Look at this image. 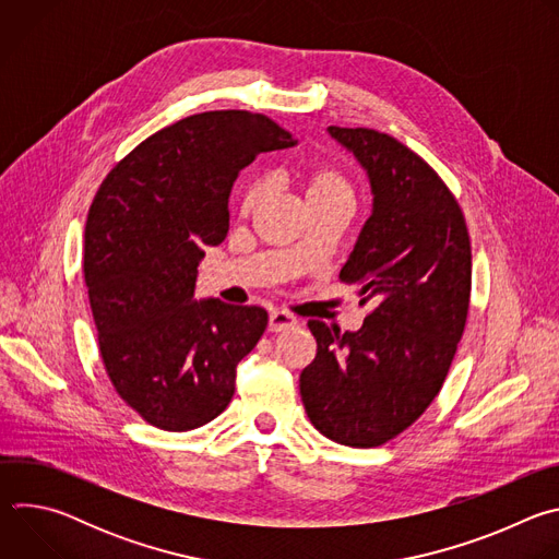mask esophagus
I'll list each match as a JSON object with an SVG mask.
<instances>
[{"label": "esophagus", "mask_w": 559, "mask_h": 559, "mask_svg": "<svg viewBox=\"0 0 559 559\" xmlns=\"http://www.w3.org/2000/svg\"><path fill=\"white\" fill-rule=\"evenodd\" d=\"M296 328V318L285 313V311H270L267 316V332L272 334H278V332H285V330H292Z\"/></svg>", "instance_id": "obj_1"}]
</instances>
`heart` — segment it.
Masks as SVG:
<instances>
[{
	"mask_svg": "<svg viewBox=\"0 0 559 559\" xmlns=\"http://www.w3.org/2000/svg\"><path fill=\"white\" fill-rule=\"evenodd\" d=\"M265 181L254 177L246 183L241 192V212L250 214L265 197ZM305 190V203H321V201H354V188L349 179L336 170V168H316L305 177L302 183Z\"/></svg>",
	"mask_w": 559,
	"mask_h": 559,
	"instance_id": "obj_1",
	"label": "heart"
}]
</instances>
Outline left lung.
I'll use <instances>...</instances> for the list:
<instances>
[{"label":"left lung","instance_id":"left-lung-1","mask_svg":"<svg viewBox=\"0 0 559 559\" xmlns=\"http://www.w3.org/2000/svg\"><path fill=\"white\" fill-rule=\"evenodd\" d=\"M328 132L367 173L373 203L341 281L373 302L358 332L307 328L316 358L300 373L311 425L345 447H378L438 395L464 332L471 243L462 210L433 168L369 128Z\"/></svg>","mask_w":559,"mask_h":559}]
</instances>
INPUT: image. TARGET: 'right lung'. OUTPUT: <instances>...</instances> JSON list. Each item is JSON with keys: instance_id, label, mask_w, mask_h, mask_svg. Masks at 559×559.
Segmentation results:
<instances>
[{"instance_id": "1", "label": "right lung", "mask_w": 559, "mask_h": 559, "mask_svg": "<svg viewBox=\"0 0 559 559\" xmlns=\"http://www.w3.org/2000/svg\"><path fill=\"white\" fill-rule=\"evenodd\" d=\"M296 139L265 115L214 110L139 143L102 183L84 274L106 371L152 427L190 431L231 401L267 311L194 298L199 263L229 227L227 199L261 152Z\"/></svg>"}]
</instances>
